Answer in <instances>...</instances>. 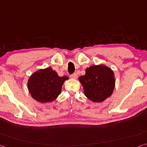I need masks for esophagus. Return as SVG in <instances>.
<instances>
[{
    "label": "esophagus",
    "mask_w": 147,
    "mask_h": 147,
    "mask_svg": "<svg viewBox=\"0 0 147 147\" xmlns=\"http://www.w3.org/2000/svg\"><path fill=\"white\" fill-rule=\"evenodd\" d=\"M70 77L73 78V79H76V78H78V74L76 73H74L73 74H71V75H70Z\"/></svg>",
    "instance_id": "34e87169"
}]
</instances>
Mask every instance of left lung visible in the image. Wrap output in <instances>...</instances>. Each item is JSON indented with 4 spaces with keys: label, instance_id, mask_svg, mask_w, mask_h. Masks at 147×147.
<instances>
[{
    "label": "left lung",
    "instance_id": "obj_1",
    "mask_svg": "<svg viewBox=\"0 0 147 147\" xmlns=\"http://www.w3.org/2000/svg\"><path fill=\"white\" fill-rule=\"evenodd\" d=\"M84 95L94 102H102L109 97L115 88L113 71L104 65H92L78 78Z\"/></svg>",
    "mask_w": 147,
    "mask_h": 147
}]
</instances>
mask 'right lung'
I'll return each instance as SVG.
<instances>
[{
  "instance_id": "add662e5",
  "label": "right lung",
  "mask_w": 147,
  "mask_h": 147,
  "mask_svg": "<svg viewBox=\"0 0 147 147\" xmlns=\"http://www.w3.org/2000/svg\"><path fill=\"white\" fill-rule=\"evenodd\" d=\"M68 79L67 76L61 77L52 68L47 67L30 76L28 88L34 100L41 103L51 102L60 94L63 83Z\"/></svg>"
}]
</instances>
